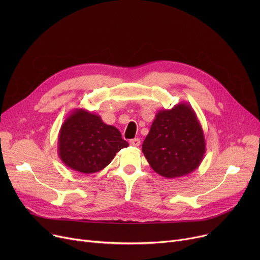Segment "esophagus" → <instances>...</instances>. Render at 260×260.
Here are the masks:
<instances>
[{"label":"esophagus","instance_id":"34e87169","mask_svg":"<svg viewBox=\"0 0 260 260\" xmlns=\"http://www.w3.org/2000/svg\"><path fill=\"white\" fill-rule=\"evenodd\" d=\"M129 144L131 145H133V146H139L140 145V139L139 138H135V139H132V140H129Z\"/></svg>","mask_w":260,"mask_h":260}]
</instances>
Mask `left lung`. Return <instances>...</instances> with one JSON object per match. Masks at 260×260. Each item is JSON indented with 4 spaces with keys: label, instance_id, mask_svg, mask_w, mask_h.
Listing matches in <instances>:
<instances>
[{
    "label": "left lung",
    "instance_id": "obj_1",
    "mask_svg": "<svg viewBox=\"0 0 260 260\" xmlns=\"http://www.w3.org/2000/svg\"><path fill=\"white\" fill-rule=\"evenodd\" d=\"M151 168L166 178H177L194 172L206 154V139L196 113L182 102L161 109L142 144Z\"/></svg>",
    "mask_w": 260,
    "mask_h": 260
}]
</instances>
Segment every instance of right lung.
<instances>
[{
    "instance_id": "obj_1",
    "label": "right lung",
    "mask_w": 260,
    "mask_h": 260,
    "mask_svg": "<svg viewBox=\"0 0 260 260\" xmlns=\"http://www.w3.org/2000/svg\"><path fill=\"white\" fill-rule=\"evenodd\" d=\"M127 146L118 128L105 124L99 115L83 108L74 109L64 120L58 138L62 162L82 174L100 172L121 148Z\"/></svg>"
}]
</instances>
